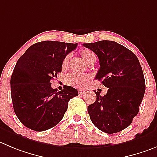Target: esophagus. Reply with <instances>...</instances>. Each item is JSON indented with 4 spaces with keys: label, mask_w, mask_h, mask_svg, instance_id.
Here are the masks:
<instances>
[{
    "label": "esophagus",
    "mask_w": 157,
    "mask_h": 157,
    "mask_svg": "<svg viewBox=\"0 0 157 157\" xmlns=\"http://www.w3.org/2000/svg\"><path fill=\"white\" fill-rule=\"evenodd\" d=\"M85 91L86 90H83V89H79L78 90V93L80 94H83Z\"/></svg>",
    "instance_id": "1"
}]
</instances>
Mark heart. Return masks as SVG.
<instances>
[{
  "instance_id": "obj_1",
  "label": "heart",
  "mask_w": 157,
  "mask_h": 157,
  "mask_svg": "<svg viewBox=\"0 0 157 157\" xmlns=\"http://www.w3.org/2000/svg\"><path fill=\"white\" fill-rule=\"evenodd\" d=\"M80 55L82 57L83 60L85 61L87 63H88L90 62V60L93 58L94 56H95L94 54L91 52L90 50L87 49H82L80 51ZM69 58L70 56H67L65 58L63 59V60L62 62V67L63 69H65L67 67V64H68ZM87 80H88V77L86 75H79V74H70L67 76V83L68 84L71 86H74L75 87H78V88H83L86 86L87 84Z\"/></svg>"
}]
</instances>
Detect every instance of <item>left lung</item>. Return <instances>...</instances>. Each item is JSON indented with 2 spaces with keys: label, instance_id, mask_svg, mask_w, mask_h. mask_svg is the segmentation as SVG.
<instances>
[{
  "label": "left lung",
  "instance_id": "obj_1",
  "mask_svg": "<svg viewBox=\"0 0 157 157\" xmlns=\"http://www.w3.org/2000/svg\"><path fill=\"white\" fill-rule=\"evenodd\" d=\"M99 59L100 69L95 79L108 92L89 105L87 112L94 125L112 134L125 129L137 115L146 90L144 75L138 58L132 51L113 41L84 43Z\"/></svg>",
  "mask_w": 157,
  "mask_h": 157
}]
</instances>
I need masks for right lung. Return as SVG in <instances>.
<instances>
[{
	"mask_svg": "<svg viewBox=\"0 0 157 157\" xmlns=\"http://www.w3.org/2000/svg\"><path fill=\"white\" fill-rule=\"evenodd\" d=\"M77 43L43 41L33 44L18 59L11 77L15 115L25 126L42 132L56 125L63 118L68 102L78 95L77 89L65 86L60 91L51 80L62 71V62Z\"/></svg>",
	"mask_w": 157,
	"mask_h": 157,
	"instance_id": "add662e5",
	"label": "right lung"
}]
</instances>
